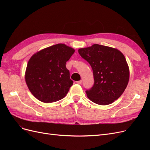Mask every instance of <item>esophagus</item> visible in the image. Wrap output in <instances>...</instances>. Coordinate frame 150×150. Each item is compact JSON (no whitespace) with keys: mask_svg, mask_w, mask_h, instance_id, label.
<instances>
[{"mask_svg":"<svg viewBox=\"0 0 150 150\" xmlns=\"http://www.w3.org/2000/svg\"><path fill=\"white\" fill-rule=\"evenodd\" d=\"M76 83L78 84H81V83H82V80H80V81H76Z\"/></svg>","mask_w":150,"mask_h":150,"instance_id":"34e87169","label":"esophagus"}]
</instances>
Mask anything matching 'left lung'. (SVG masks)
I'll return each instance as SVG.
<instances>
[{
    "instance_id": "8db88e82",
    "label": "left lung",
    "mask_w": 150,
    "mask_h": 150,
    "mask_svg": "<svg viewBox=\"0 0 150 150\" xmlns=\"http://www.w3.org/2000/svg\"><path fill=\"white\" fill-rule=\"evenodd\" d=\"M79 54L92 67L94 83L86 90L88 98L93 103L108 105L118 99L128 83L129 67L120 51L110 47L94 44L81 48Z\"/></svg>"
}]
</instances>
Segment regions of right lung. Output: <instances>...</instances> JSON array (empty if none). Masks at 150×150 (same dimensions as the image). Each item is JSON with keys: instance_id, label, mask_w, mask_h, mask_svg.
<instances>
[{"instance_id": "obj_1", "label": "right lung", "mask_w": 150, "mask_h": 150, "mask_svg": "<svg viewBox=\"0 0 150 150\" xmlns=\"http://www.w3.org/2000/svg\"><path fill=\"white\" fill-rule=\"evenodd\" d=\"M74 50L63 44L44 49L31 57L25 71V82L39 101L49 103L65 97L73 84L66 63Z\"/></svg>"}]
</instances>
